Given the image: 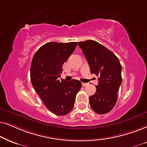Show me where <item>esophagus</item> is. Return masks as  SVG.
Returning a JSON list of instances; mask_svg holds the SVG:
<instances>
[{
	"label": "esophagus",
	"mask_w": 147,
	"mask_h": 147,
	"mask_svg": "<svg viewBox=\"0 0 147 147\" xmlns=\"http://www.w3.org/2000/svg\"><path fill=\"white\" fill-rule=\"evenodd\" d=\"M88 85V83H82V85H83V87H85V86H87Z\"/></svg>",
	"instance_id": "1"
}]
</instances>
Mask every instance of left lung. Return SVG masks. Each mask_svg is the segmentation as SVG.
Here are the masks:
<instances>
[{
	"label": "left lung",
	"instance_id": "left-lung-1",
	"mask_svg": "<svg viewBox=\"0 0 147 147\" xmlns=\"http://www.w3.org/2000/svg\"><path fill=\"white\" fill-rule=\"evenodd\" d=\"M91 74L99 76L96 92L89 98L92 109L99 114L110 111L116 104L122 84V65L111 51L96 41L78 42Z\"/></svg>",
	"mask_w": 147,
	"mask_h": 147
}]
</instances>
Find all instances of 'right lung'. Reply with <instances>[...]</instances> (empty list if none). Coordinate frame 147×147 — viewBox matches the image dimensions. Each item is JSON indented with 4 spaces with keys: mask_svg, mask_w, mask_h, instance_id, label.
Wrapping results in <instances>:
<instances>
[{
    "mask_svg": "<svg viewBox=\"0 0 147 147\" xmlns=\"http://www.w3.org/2000/svg\"><path fill=\"white\" fill-rule=\"evenodd\" d=\"M77 42H49L43 45L31 61L30 77L32 85L51 112L57 116L70 113L76 95L82 87L76 79L60 81L62 65L75 50Z\"/></svg>",
    "mask_w": 147,
    "mask_h": 147,
    "instance_id": "add662e5",
    "label": "right lung"
}]
</instances>
